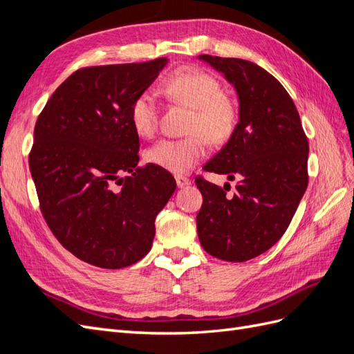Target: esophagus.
I'll list each match as a JSON object with an SVG mask.
<instances>
[{
    "label": "esophagus",
    "instance_id": "1",
    "mask_svg": "<svg viewBox=\"0 0 354 354\" xmlns=\"http://www.w3.org/2000/svg\"><path fill=\"white\" fill-rule=\"evenodd\" d=\"M176 181H177V187L178 189H183V187H187L190 186V180L185 176H176Z\"/></svg>",
    "mask_w": 354,
    "mask_h": 354
}]
</instances>
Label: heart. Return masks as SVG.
I'll list each match as a JSON object with an SVG mask.
<instances>
[{"instance_id":"obj_1","label":"heart","mask_w":354,"mask_h":354,"mask_svg":"<svg viewBox=\"0 0 354 354\" xmlns=\"http://www.w3.org/2000/svg\"><path fill=\"white\" fill-rule=\"evenodd\" d=\"M168 99L194 109L186 138H162L146 151L149 164L168 173L183 174L194 168L207 153V142L221 143L232 136L236 124V111L224 99L220 81L212 75L195 68L173 72L162 82ZM159 120V104L149 91L138 94L130 109L134 131L142 137L155 134Z\"/></svg>"}]
</instances>
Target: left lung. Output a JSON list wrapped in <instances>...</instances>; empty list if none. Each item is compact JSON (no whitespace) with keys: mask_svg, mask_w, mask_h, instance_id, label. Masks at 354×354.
<instances>
[{"mask_svg":"<svg viewBox=\"0 0 354 354\" xmlns=\"http://www.w3.org/2000/svg\"><path fill=\"white\" fill-rule=\"evenodd\" d=\"M198 59L233 85L239 102L229 142L203 165L236 178V190L227 195L230 186L195 180L203 198L198 236L216 259L242 263L270 250L291 223L308 183V142L291 95L273 75L243 59Z\"/></svg>","mask_w":354,"mask_h":354,"instance_id":"obj_1","label":"left lung"}]
</instances>
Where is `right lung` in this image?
Returning <instances> with one entry per match:
<instances>
[{"instance_id":"add662e5","label":"right lung","mask_w":354,"mask_h":354,"mask_svg":"<svg viewBox=\"0 0 354 354\" xmlns=\"http://www.w3.org/2000/svg\"><path fill=\"white\" fill-rule=\"evenodd\" d=\"M167 63L80 69L38 116L29 168L42 216L85 263L122 269L152 248L155 218L177 185L162 168L137 167L140 140L130 109Z\"/></svg>"}]
</instances>
